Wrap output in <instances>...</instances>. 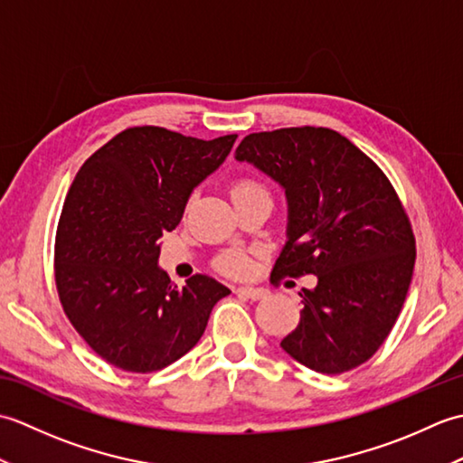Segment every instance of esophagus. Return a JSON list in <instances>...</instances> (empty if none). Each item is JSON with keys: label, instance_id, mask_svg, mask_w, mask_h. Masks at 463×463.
Masks as SVG:
<instances>
[{"label": "esophagus", "instance_id": "34e87169", "mask_svg": "<svg viewBox=\"0 0 463 463\" xmlns=\"http://www.w3.org/2000/svg\"><path fill=\"white\" fill-rule=\"evenodd\" d=\"M237 294H241V297H244V298L259 300V298L267 297L269 290H267V288H257V287H239V288H237Z\"/></svg>", "mask_w": 463, "mask_h": 463}]
</instances>
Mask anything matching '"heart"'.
<instances>
[{
    "instance_id": "obj_1",
    "label": "heart",
    "mask_w": 463,
    "mask_h": 463,
    "mask_svg": "<svg viewBox=\"0 0 463 463\" xmlns=\"http://www.w3.org/2000/svg\"><path fill=\"white\" fill-rule=\"evenodd\" d=\"M252 194H269L267 189L257 181L252 179H242L232 184V201L234 199H242V196H252ZM219 269L226 274H232V277H241V274H247L250 269L249 259L244 257L242 252H224L222 257L219 259Z\"/></svg>"
}]
</instances>
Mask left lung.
Instances as JSON below:
<instances>
[{"mask_svg":"<svg viewBox=\"0 0 463 463\" xmlns=\"http://www.w3.org/2000/svg\"><path fill=\"white\" fill-rule=\"evenodd\" d=\"M234 159L279 183L288 204L287 242L272 272L314 274L300 322L280 342L320 373L372 358L404 307L416 241L386 175L346 137L324 127L252 133Z\"/></svg>","mask_w":463,"mask_h":463,"instance_id":"obj_1","label":"left lung"}]
</instances>
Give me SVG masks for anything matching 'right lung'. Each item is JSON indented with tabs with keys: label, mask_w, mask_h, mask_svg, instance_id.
Returning a JSON list of instances; mask_svg holds the SVG:
<instances>
[{
	"label": "right lung",
	"mask_w": 463,
	"mask_h": 463,
	"mask_svg": "<svg viewBox=\"0 0 463 463\" xmlns=\"http://www.w3.org/2000/svg\"><path fill=\"white\" fill-rule=\"evenodd\" d=\"M234 141L133 127L77 173L57 226V292L73 328L113 366L141 373L169 366L201 340L213 307L231 294L206 274L176 288L159 254L194 186Z\"/></svg>",
	"instance_id": "1"
}]
</instances>
